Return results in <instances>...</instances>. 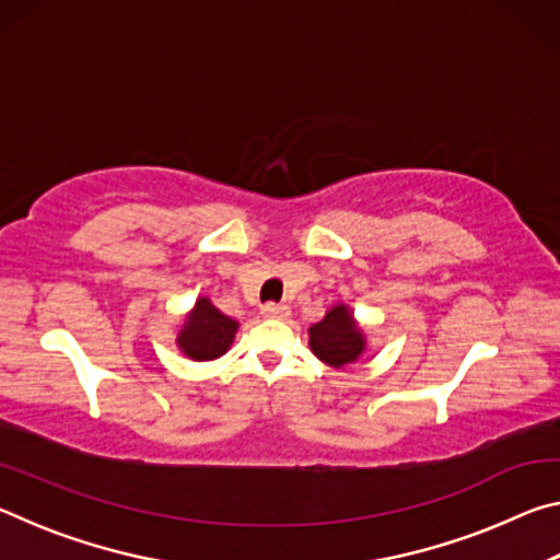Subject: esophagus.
<instances>
[{"label": "esophagus", "instance_id": "1", "mask_svg": "<svg viewBox=\"0 0 560 560\" xmlns=\"http://www.w3.org/2000/svg\"><path fill=\"white\" fill-rule=\"evenodd\" d=\"M264 316H269V318H287L289 314H291V308L287 306V303H264Z\"/></svg>", "mask_w": 560, "mask_h": 560}]
</instances>
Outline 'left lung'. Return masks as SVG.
Returning <instances> with one entry per match:
<instances>
[{"label":"left lung","mask_w":560,"mask_h":560,"mask_svg":"<svg viewBox=\"0 0 560 560\" xmlns=\"http://www.w3.org/2000/svg\"><path fill=\"white\" fill-rule=\"evenodd\" d=\"M311 350L334 368H343L350 360L363 353V334L353 324V316L348 314L346 306L330 308L324 320H318L308 328Z\"/></svg>","instance_id":"8db88e82"}]
</instances>
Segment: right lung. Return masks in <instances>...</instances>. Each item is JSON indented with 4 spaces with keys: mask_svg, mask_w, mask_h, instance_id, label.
<instances>
[{
    "mask_svg": "<svg viewBox=\"0 0 560 560\" xmlns=\"http://www.w3.org/2000/svg\"><path fill=\"white\" fill-rule=\"evenodd\" d=\"M234 334L236 320L224 316L207 299H200L195 303V311L189 314L183 334L177 336V343L189 358L212 360L226 353V348L234 340Z\"/></svg>",
    "mask_w": 560,
    "mask_h": 560,
    "instance_id": "obj_1",
    "label": "right lung"
}]
</instances>
